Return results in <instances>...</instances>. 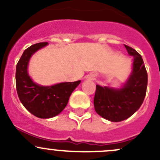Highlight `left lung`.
Wrapping results in <instances>:
<instances>
[{
    "instance_id": "8db88e82",
    "label": "left lung",
    "mask_w": 160,
    "mask_h": 160,
    "mask_svg": "<svg viewBox=\"0 0 160 160\" xmlns=\"http://www.w3.org/2000/svg\"><path fill=\"white\" fill-rule=\"evenodd\" d=\"M133 57L132 72L124 87L120 90L96 86L94 108L106 120L120 122L129 118L142 105L147 93V72L142 57L133 48L124 45Z\"/></svg>"
}]
</instances>
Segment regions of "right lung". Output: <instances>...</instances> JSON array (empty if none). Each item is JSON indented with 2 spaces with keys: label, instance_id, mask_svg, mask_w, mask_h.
Returning <instances> with one entry per match:
<instances>
[{
  "label": "right lung",
  "instance_id": "add662e5",
  "mask_svg": "<svg viewBox=\"0 0 160 160\" xmlns=\"http://www.w3.org/2000/svg\"><path fill=\"white\" fill-rule=\"evenodd\" d=\"M42 42L31 45L23 51L16 67V88L23 107L35 117L51 118L58 115L66 107L70 96L80 83H60L51 87H42L33 83L28 73L30 58L37 50L48 44Z\"/></svg>",
  "mask_w": 160,
  "mask_h": 160
}]
</instances>
